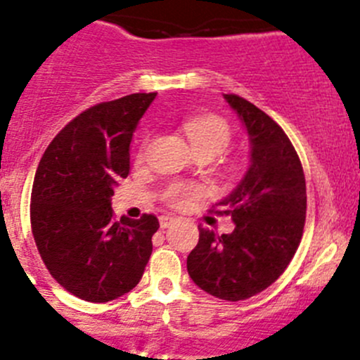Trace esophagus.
Segmentation results:
<instances>
[{"label": "esophagus", "instance_id": "34e87169", "mask_svg": "<svg viewBox=\"0 0 360 360\" xmlns=\"http://www.w3.org/2000/svg\"><path fill=\"white\" fill-rule=\"evenodd\" d=\"M174 221H176V218H172V216H160V226H162V229H167V226L172 225Z\"/></svg>", "mask_w": 360, "mask_h": 360}]
</instances>
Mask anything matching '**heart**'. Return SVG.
Returning <instances> with one entry per match:
<instances>
[{"label":"heart","mask_w":360,"mask_h":360,"mask_svg":"<svg viewBox=\"0 0 360 360\" xmlns=\"http://www.w3.org/2000/svg\"><path fill=\"white\" fill-rule=\"evenodd\" d=\"M184 134L190 139V144L197 155L200 153H207L212 158L221 155L230 144L232 139V131H230L229 123L218 116H200L188 120L184 123ZM146 155V144L139 149L137 160H144ZM202 188L193 183H183V181H174V183L167 184L163 190V198L169 202L170 205L181 207L186 204V200L193 195H200Z\"/></svg>","instance_id":"obj_1"}]
</instances>
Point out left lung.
<instances>
[{
    "instance_id": "8db88e82",
    "label": "left lung",
    "mask_w": 360,
    "mask_h": 360,
    "mask_svg": "<svg viewBox=\"0 0 360 360\" xmlns=\"http://www.w3.org/2000/svg\"><path fill=\"white\" fill-rule=\"evenodd\" d=\"M250 139V167L216 212L232 214L236 229L216 236L198 229L188 274L223 301H243L283 274L301 243L306 181L301 160L280 124L237 95H223Z\"/></svg>"
}]
</instances>
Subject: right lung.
<instances>
[{
	"mask_svg": "<svg viewBox=\"0 0 360 360\" xmlns=\"http://www.w3.org/2000/svg\"><path fill=\"white\" fill-rule=\"evenodd\" d=\"M156 93L103 102L70 121L38 163L31 230L45 267L65 290L109 302L141 281L156 216L114 219L110 198L130 174V144Z\"/></svg>",
	"mask_w": 360,
	"mask_h": 360,
	"instance_id": "add662e5",
	"label": "right lung"
}]
</instances>
